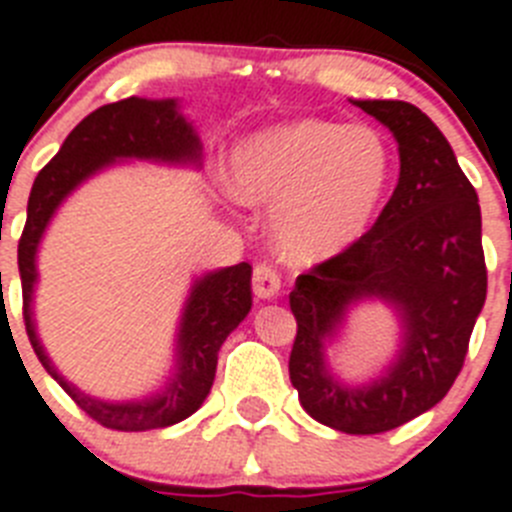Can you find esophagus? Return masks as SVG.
<instances>
[{
    "instance_id": "esophagus-1",
    "label": "esophagus",
    "mask_w": 512,
    "mask_h": 512,
    "mask_svg": "<svg viewBox=\"0 0 512 512\" xmlns=\"http://www.w3.org/2000/svg\"><path fill=\"white\" fill-rule=\"evenodd\" d=\"M281 289V276L278 270L270 263L255 265V273H252V291H255L257 299H273Z\"/></svg>"
}]
</instances>
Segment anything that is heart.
<instances>
[{
	"instance_id": "heart-1",
	"label": "heart",
	"mask_w": 512,
	"mask_h": 512,
	"mask_svg": "<svg viewBox=\"0 0 512 512\" xmlns=\"http://www.w3.org/2000/svg\"><path fill=\"white\" fill-rule=\"evenodd\" d=\"M393 176V153L369 124L296 119L247 137L231 161V192L273 208L270 234L289 263L341 255L367 234Z\"/></svg>"
}]
</instances>
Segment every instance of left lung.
Returning <instances> with one entry per match:
<instances>
[{
  "label": "left lung",
  "instance_id": "1",
  "mask_svg": "<svg viewBox=\"0 0 512 512\" xmlns=\"http://www.w3.org/2000/svg\"><path fill=\"white\" fill-rule=\"evenodd\" d=\"M354 103L393 132L401 176L359 242L296 278L289 375L312 419L346 435H380L453 388L487 299V265L479 197L435 122L406 101ZM367 295L399 309L404 349L388 376L349 389L324 367V343L348 304Z\"/></svg>",
  "mask_w": 512,
  "mask_h": 512
}]
</instances>
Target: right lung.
Masks as SVG:
<instances>
[{
	"mask_svg": "<svg viewBox=\"0 0 512 512\" xmlns=\"http://www.w3.org/2000/svg\"><path fill=\"white\" fill-rule=\"evenodd\" d=\"M117 158H156V161H200V137L192 124L176 111V101H148L124 98L106 103L77 124L67 135L59 153L38 171L28 197V218L17 244V265L23 281V320L30 346L38 362L67 390L72 401L85 414L106 429L119 432H145L182 422L203 406L216 377L218 351L231 330L247 317L252 307V265L239 263L208 273L192 286L190 302L184 309L179 330V372L163 393L137 403H103L83 395L51 367L49 356L38 343L30 294L36 283V247L46 223L64 197L77 184L109 166Z\"/></svg>",
	"mask_w": 512,
	"mask_h": 512,
	"instance_id": "1",
	"label": "right lung"
}]
</instances>
